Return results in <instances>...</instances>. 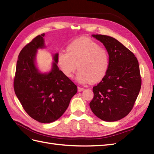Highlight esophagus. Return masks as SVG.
I'll return each instance as SVG.
<instances>
[{
    "label": "esophagus",
    "instance_id": "obj_1",
    "mask_svg": "<svg viewBox=\"0 0 154 154\" xmlns=\"http://www.w3.org/2000/svg\"><path fill=\"white\" fill-rule=\"evenodd\" d=\"M77 89H78V91H79V92H81V91H83L84 90V88H82L81 87H78Z\"/></svg>",
    "mask_w": 154,
    "mask_h": 154
}]
</instances>
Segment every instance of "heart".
Listing matches in <instances>:
<instances>
[{"label":"heart","mask_w":154,"mask_h":154,"mask_svg":"<svg viewBox=\"0 0 154 154\" xmlns=\"http://www.w3.org/2000/svg\"><path fill=\"white\" fill-rule=\"evenodd\" d=\"M57 63L61 73L71 78L79 71L77 80L81 83H96L105 76L109 67L108 51L94 41L81 38L67 45V52H59Z\"/></svg>","instance_id":"b5f03b06"}]
</instances>
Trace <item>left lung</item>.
Listing matches in <instances>:
<instances>
[{
    "label": "left lung",
    "mask_w": 154,
    "mask_h": 154,
    "mask_svg": "<svg viewBox=\"0 0 154 154\" xmlns=\"http://www.w3.org/2000/svg\"><path fill=\"white\" fill-rule=\"evenodd\" d=\"M93 36L105 46L109 67L102 81L93 87L94 97L89 105L100 119L114 122L128 115L134 105L142 85L138 61L115 38L101 34Z\"/></svg>",
    "instance_id": "8db88e82"
}]
</instances>
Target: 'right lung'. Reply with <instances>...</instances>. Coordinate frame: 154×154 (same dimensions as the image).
Instances as JSON below:
<instances>
[{"label": "right lung", "instance_id": "right-lung-1", "mask_svg": "<svg viewBox=\"0 0 154 154\" xmlns=\"http://www.w3.org/2000/svg\"><path fill=\"white\" fill-rule=\"evenodd\" d=\"M45 34L38 35L22 48L16 63L14 89L23 109L41 123L57 120L66 110L77 87L61 73L55 62L49 73L42 74L34 63L37 49L44 47Z\"/></svg>", "mask_w": 154, "mask_h": 154}]
</instances>
